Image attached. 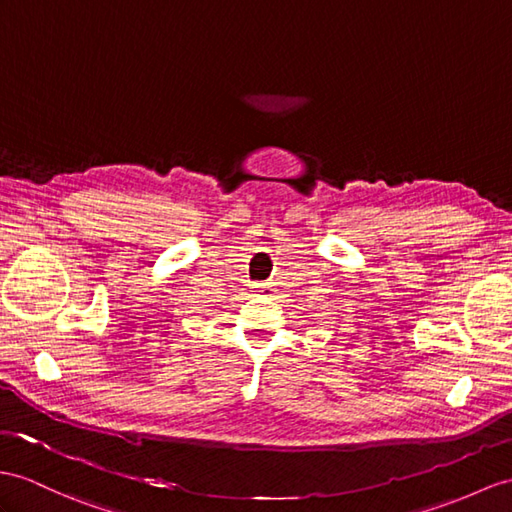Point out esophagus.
Here are the masks:
<instances>
[{"label":"esophagus","instance_id":"obj_1","mask_svg":"<svg viewBox=\"0 0 512 512\" xmlns=\"http://www.w3.org/2000/svg\"><path fill=\"white\" fill-rule=\"evenodd\" d=\"M254 291H256V293H269V284H265V282L254 284Z\"/></svg>","mask_w":512,"mask_h":512}]
</instances>
